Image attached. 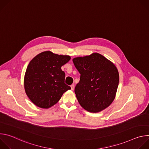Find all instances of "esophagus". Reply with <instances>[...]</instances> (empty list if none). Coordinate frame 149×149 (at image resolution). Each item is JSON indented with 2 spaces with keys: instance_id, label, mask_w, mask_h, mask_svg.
I'll use <instances>...</instances> for the list:
<instances>
[{
  "instance_id": "34e87169",
  "label": "esophagus",
  "mask_w": 149,
  "mask_h": 149,
  "mask_svg": "<svg viewBox=\"0 0 149 149\" xmlns=\"http://www.w3.org/2000/svg\"><path fill=\"white\" fill-rule=\"evenodd\" d=\"M74 86H75L74 84H72L71 86V90H73L74 89Z\"/></svg>"
}]
</instances>
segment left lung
Instances as JSON below:
<instances>
[{
  "label": "left lung",
  "mask_w": 149,
  "mask_h": 149,
  "mask_svg": "<svg viewBox=\"0 0 149 149\" xmlns=\"http://www.w3.org/2000/svg\"><path fill=\"white\" fill-rule=\"evenodd\" d=\"M80 74L75 93L81 107L91 113L100 112L113 101L119 74L113 63L98 53L72 59Z\"/></svg>",
  "instance_id": "obj_1"
}]
</instances>
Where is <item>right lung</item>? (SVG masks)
I'll return each instance as SVG.
<instances>
[{"mask_svg": "<svg viewBox=\"0 0 149 149\" xmlns=\"http://www.w3.org/2000/svg\"><path fill=\"white\" fill-rule=\"evenodd\" d=\"M71 59L50 51L34 57L26 68L24 78L25 92L31 101L39 107L49 108L71 87L65 83V72L61 67Z\"/></svg>", "mask_w": 149, "mask_h": 149, "instance_id": "obj_1", "label": "right lung"}]
</instances>
